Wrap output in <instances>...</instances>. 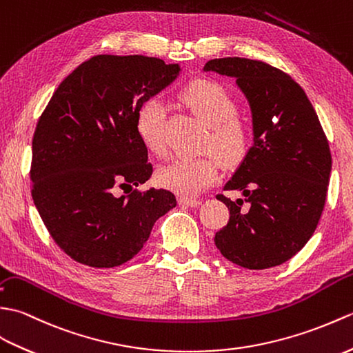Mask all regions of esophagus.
<instances>
[{"label": "esophagus", "instance_id": "1", "mask_svg": "<svg viewBox=\"0 0 353 353\" xmlns=\"http://www.w3.org/2000/svg\"><path fill=\"white\" fill-rule=\"evenodd\" d=\"M178 202L185 207H198L202 203L201 199H193V198H179Z\"/></svg>", "mask_w": 353, "mask_h": 353}]
</instances>
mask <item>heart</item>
<instances>
[{
  "instance_id": "1",
  "label": "heart",
  "mask_w": 353,
  "mask_h": 353,
  "mask_svg": "<svg viewBox=\"0 0 353 353\" xmlns=\"http://www.w3.org/2000/svg\"><path fill=\"white\" fill-rule=\"evenodd\" d=\"M179 99L208 127L203 146L211 148L225 163H239L249 151V125L237 116V101L217 81L194 80L179 92ZM136 128L148 151L157 157L168 154L166 108L157 98L142 103L136 113ZM219 175V161L213 154L183 155L161 168L157 179L183 196H196L213 184Z\"/></svg>"
}]
</instances>
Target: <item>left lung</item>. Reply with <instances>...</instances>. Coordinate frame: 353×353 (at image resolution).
Instances as JSON below:
<instances>
[{"mask_svg":"<svg viewBox=\"0 0 353 353\" xmlns=\"http://www.w3.org/2000/svg\"><path fill=\"white\" fill-rule=\"evenodd\" d=\"M203 70L236 78L254 123V145L225 184L245 201L217 194L230 221L214 243L241 268H275L299 252L317 228L332 168L330 143L307 93L284 70L240 57L210 60Z\"/></svg>","mask_w":353,"mask_h":353,"instance_id":"obj_1","label":"left lung"}]
</instances>
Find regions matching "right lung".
I'll return each instance as SVG.
<instances>
[{"label": "right lung", "instance_id": "right-lung-1", "mask_svg": "<svg viewBox=\"0 0 353 353\" xmlns=\"http://www.w3.org/2000/svg\"><path fill=\"white\" fill-rule=\"evenodd\" d=\"M146 56L101 54L54 92L33 136L31 196L52 240L77 263L110 269L139 254L155 221L176 205L164 189H117L152 175L136 113L179 74Z\"/></svg>", "mask_w": 353, "mask_h": 353}]
</instances>
